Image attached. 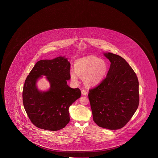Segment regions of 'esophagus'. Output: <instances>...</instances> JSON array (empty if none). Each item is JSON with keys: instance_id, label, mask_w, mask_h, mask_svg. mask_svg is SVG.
I'll return each instance as SVG.
<instances>
[{"instance_id": "esophagus-1", "label": "esophagus", "mask_w": 158, "mask_h": 158, "mask_svg": "<svg viewBox=\"0 0 158 158\" xmlns=\"http://www.w3.org/2000/svg\"><path fill=\"white\" fill-rule=\"evenodd\" d=\"M81 94H82L83 95H86L88 94V92L85 90H81Z\"/></svg>"}]
</instances>
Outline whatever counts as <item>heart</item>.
Masks as SVG:
<instances>
[{"label": "heart", "mask_w": 158, "mask_h": 158, "mask_svg": "<svg viewBox=\"0 0 158 158\" xmlns=\"http://www.w3.org/2000/svg\"><path fill=\"white\" fill-rule=\"evenodd\" d=\"M74 68L70 70V79L74 83H78L79 76L86 85L95 86L102 81L107 74L109 65L105 60L96 56H88L77 60Z\"/></svg>", "instance_id": "b5f03b06"}]
</instances>
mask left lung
<instances>
[{
	"mask_svg": "<svg viewBox=\"0 0 158 158\" xmlns=\"http://www.w3.org/2000/svg\"><path fill=\"white\" fill-rule=\"evenodd\" d=\"M104 55L111 63L109 72L98 86L89 90L88 96L96 124L115 130L124 127L138 109L139 82L122 57L110 52Z\"/></svg>",
	"mask_w": 158,
	"mask_h": 158,
	"instance_id": "left-lung-1",
	"label": "left lung"
}]
</instances>
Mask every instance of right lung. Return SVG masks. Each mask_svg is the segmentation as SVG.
<instances>
[{
  "mask_svg": "<svg viewBox=\"0 0 158 158\" xmlns=\"http://www.w3.org/2000/svg\"><path fill=\"white\" fill-rule=\"evenodd\" d=\"M70 63L65 56L38 61L25 81L23 92V106L33 124L41 129L56 131L70 121L69 108L81 96L79 88L67 84L70 79ZM46 76L50 87L40 91L36 83Z\"/></svg>",
  "mask_w": 158,
  "mask_h": 158,
  "instance_id": "1",
  "label": "right lung"
}]
</instances>
